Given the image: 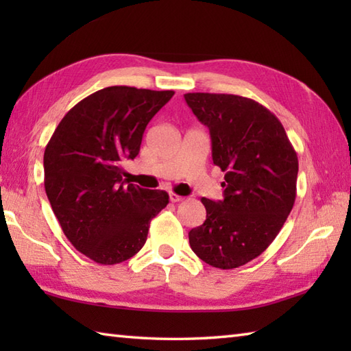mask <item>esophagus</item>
<instances>
[{"mask_svg":"<svg viewBox=\"0 0 351 351\" xmlns=\"http://www.w3.org/2000/svg\"><path fill=\"white\" fill-rule=\"evenodd\" d=\"M169 197H170V202H173V204H176V202H181V200L184 199L182 196H180V195H176V193H170V195H169Z\"/></svg>","mask_w":351,"mask_h":351,"instance_id":"1","label":"esophagus"}]
</instances>
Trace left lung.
Instances as JSON below:
<instances>
[{"instance_id":"obj_1","label":"left lung","mask_w":351,"mask_h":351,"mask_svg":"<svg viewBox=\"0 0 351 351\" xmlns=\"http://www.w3.org/2000/svg\"><path fill=\"white\" fill-rule=\"evenodd\" d=\"M208 126L213 161L225 171V199L202 197L206 220L190 230L191 250L221 270L258 258L278 237L294 206L299 160L280 121L238 95L185 93Z\"/></svg>"}]
</instances>
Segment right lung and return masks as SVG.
<instances>
[{
    "label": "right lung",
    "instance_id": "1",
    "mask_svg": "<svg viewBox=\"0 0 351 351\" xmlns=\"http://www.w3.org/2000/svg\"><path fill=\"white\" fill-rule=\"evenodd\" d=\"M173 90L111 86L88 95L45 147V191L66 238L101 265L132 258L151 220L169 204L162 190L126 185L122 162L138 155L151 119Z\"/></svg>",
    "mask_w": 351,
    "mask_h": 351
}]
</instances>
